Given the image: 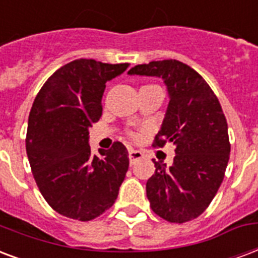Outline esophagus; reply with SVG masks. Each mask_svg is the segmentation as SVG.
I'll return each instance as SVG.
<instances>
[{
  "label": "esophagus",
  "mask_w": 258,
  "mask_h": 258,
  "mask_svg": "<svg viewBox=\"0 0 258 258\" xmlns=\"http://www.w3.org/2000/svg\"><path fill=\"white\" fill-rule=\"evenodd\" d=\"M128 157H130V162H131V164H135L137 161H139L141 158H143V153H142V151H139V150H134V149H130Z\"/></svg>",
  "instance_id": "1"
}]
</instances>
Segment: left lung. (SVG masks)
I'll return each mask as SVG.
<instances>
[{
    "label": "left lung",
    "mask_w": 258,
    "mask_h": 258,
    "mask_svg": "<svg viewBox=\"0 0 258 258\" xmlns=\"http://www.w3.org/2000/svg\"><path fill=\"white\" fill-rule=\"evenodd\" d=\"M130 76L164 80L169 104L154 146L174 145L172 166L153 160L146 182L151 210L165 221L184 223L210 206L229 162L227 121L218 98L199 73L176 59L138 64Z\"/></svg>",
    "instance_id": "1"
}]
</instances>
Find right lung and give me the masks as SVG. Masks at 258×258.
Instances as JSON below:
<instances>
[{"label":"right lung","mask_w":258,"mask_h":258,"mask_svg":"<svg viewBox=\"0 0 258 258\" xmlns=\"http://www.w3.org/2000/svg\"><path fill=\"white\" fill-rule=\"evenodd\" d=\"M128 63L76 59L46 81L32 104L27 155L43 198L60 215L92 221L113 206L128 170L120 142L93 155L89 128L100 119L105 84Z\"/></svg>","instance_id":"obj_1"}]
</instances>
